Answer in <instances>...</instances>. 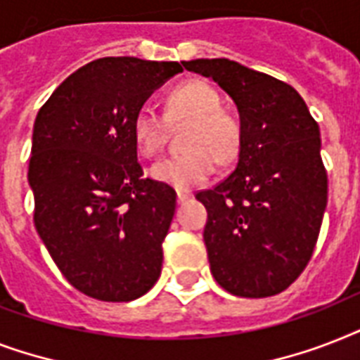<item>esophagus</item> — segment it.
Returning a JSON list of instances; mask_svg holds the SVG:
<instances>
[{"mask_svg":"<svg viewBox=\"0 0 360 360\" xmlns=\"http://www.w3.org/2000/svg\"><path fill=\"white\" fill-rule=\"evenodd\" d=\"M191 198H194V194H192L191 191H177V200H179L181 203L186 202V200H191Z\"/></svg>","mask_w":360,"mask_h":360,"instance_id":"esophagus-1","label":"esophagus"}]
</instances>
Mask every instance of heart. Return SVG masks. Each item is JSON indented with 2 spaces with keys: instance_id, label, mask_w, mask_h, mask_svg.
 <instances>
[{
  "instance_id": "b5f03b06",
  "label": "heart",
  "mask_w": 360,
  "mask_h": 360,
  "mask_svg": "<svg viewBox=\"0 0 360 360\" xmlns=\"http://www.w3.org/2000/svg\"><path fill=\"white\" fill-rule=\"evenodd\" d=\"M192 121L186 136L191 151L160 158L149 168L158 183L188 191L213 174L217 162H230L240 146V127L233 115L220 110V97L207 82L181 84L166 98V114L149 106L138 110L132 121V138L143 157H155L168 140L169 124Z\"/></svg>"
}]
</instances>
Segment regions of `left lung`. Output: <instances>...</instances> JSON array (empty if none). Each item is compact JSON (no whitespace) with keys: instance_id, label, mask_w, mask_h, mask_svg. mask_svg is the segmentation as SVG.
Here are the masks:
<instances>
[{"instance_id":"1","label":"left lung","mask_w":360,"mask_h":360,"mask_svg":"<svg viewBox=\"0 0 360 360\" xmlns=\"http://www.w3.org/2000/svg\"><path fill=\"white\" fill-rule=\"evenodd\" d=\"M236 103V169L196 198L211 273L237 297L276 295L310 262L327 207L319 127L291 86L230 59L183 61Z\"/></svg>"}]
</instances>
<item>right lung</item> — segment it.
I'll return each mask as SVG.
<instances>
[{"label": "right lung", "mask_w": 360, "mask_h": 360, "mask_svg": "<svg viewBox=\"0 0 360 360\" xmlns=\"http://www.w3.org/2000/svg\"><path fill=\"white\" fill-rule=\"evenodd\" d=\"M177 61L103 58L72 72L37 114L30 158L35 228L76 290L134 301L162 269L175 191L143 179L132 121Z\"/></svg>", "instance_id": "right-lung-1"}]
</instances>
